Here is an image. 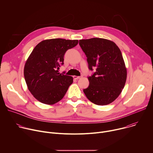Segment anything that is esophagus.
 Wrapping results in <instances>:
<instances>
[{"instance_id":"obj_1","label":"esophagus","mask_w":153,"mask_h":153,"mask_svg":"<svg viewBox=\"0 0 153 153\" xmlns=\"http://www.w3.org/2000/svg\"><path fill=\"white\" fill-rule=\"evenodd\" d=\"M81 77H82V76H73V78H74V79H80Z\"/></svg>"}]
</instances>
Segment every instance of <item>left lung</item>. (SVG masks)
I'll return each instance as SVG.
<instances>
[{
  "instance_id": "1",
  "label": "left lung",
  "mask_w": 153,
  "mask_h": 153,
  "mask_svg": "<svg viewBox=\"0 0 153 153\" xmlns=\"http://www.w3.org/2000/svg\"><path fill=\"white\" fill-rule=\"evenodd\" d=\"M88 68L95 72L88 77V87L83 92L93 103L106 105L115 100L121 93L127 71L122 53L113 41L102 38L79 40Z\"/></svg>"
}]
</instances>
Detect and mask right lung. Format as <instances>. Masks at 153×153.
Wrapping results in <instances>:
<instances>
[{
	"label": "right lung",
	"instance_id": "obj_1",
	"mask_svg": "<svg viewBox=\"0 0 153 153\" xmlns=\"http://www.w3.org/2000/svg\"><path fill=\"white\" fill-rule=\"evenodd\" d=\"M78 40L47 39L35 47L24 67L28 88L39 102L53 105L60 101L73 83L71 76L59 74L66 51L78 43Z\"/></svg>",
	"mask_w": 153,
	"mask_h": 153
}]
</instances>
